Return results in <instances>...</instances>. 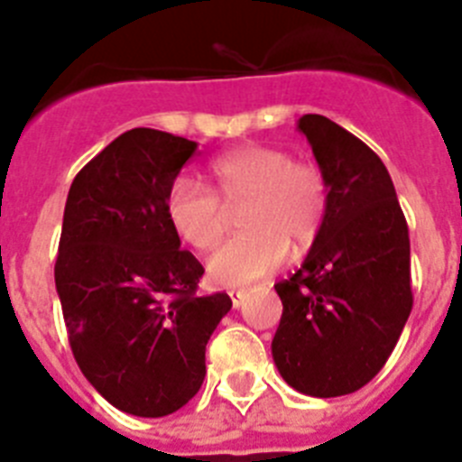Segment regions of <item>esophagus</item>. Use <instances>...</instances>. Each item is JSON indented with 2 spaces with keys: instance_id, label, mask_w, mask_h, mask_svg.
<instances>
[{
  "instance_id": "obj_1",
  "label": "esophagus",
  "mask_w": 462,
  "mask_h": 462,
  "mask_svg": "<svg viewBox=\"0 0 462 462\" xmlns=\"http://www.w3.org/2000/svg\"><path fill=\"white\" fill-rule=\"evenodd\" d=\"M228 296H231V303H234V308L240 310L245 305V298H247V293H245V291H228Z\"/></svg>"
}]
</instances>
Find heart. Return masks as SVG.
Listing matches in <instances>:
<instances>
[{
  "mask_svg": "<svg viewBox=\"0 0 462 462\" xmlns=\"http://www.w3.org/2000/svg\"><path fill=\"white\" fill-rule=\"evenodd\" d=\"M225 206L247 201L240 226L247 234L212 252L206 271L217 287H250L287 261L289 245L300 252L314 243L326 217L321 171L271 145H243L208 164ZM219 198V199H220ZM194 178H175L166 194V217L196 250H210L224 236V207Z\"/></svg>",
  "mask_w": 462,
  "mask_h": 462,
  "instance_id": "obj_1",
  "label": "heart"
}]
</instances>
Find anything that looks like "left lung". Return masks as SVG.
Here are the masks:
<instances>
[{
  "mask_svg": "<svg viewBox=\"0 0 462 462\" xmlns=\"http://www.w3.org/2000/svg\"><path fill=\"white\" fill-rule=\"evenodd\" d=\"M328 189L303 266L277 282L282 319L273 361L298 393L336 398L383 368L411 312L410 231L373 150L324 116H303Z\"/></svg>",
  "mask_w": 462,
  "mask_h": 462,
  "instance_id": "8db88e82",
  "label": "left lung"
}]
</instances>
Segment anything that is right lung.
Returning <instances> with one entry per match:
<instances>
[{"instance_id":"add662e5","label":"right lung","mask_w":462,"mask_h":462,"mask_svg":"<svg viewBox=\"0 0 462 462\" xmlns=\"http://www.w3.org/2000/svg\"><path fill=\"white\" fill-rule=\"evenodd\" d=\"M196 143L138 126L71 182L55 287L79 368L110 405L157 419L187 405L206 377V345L226 293L199 296L203 266L180 250L166 194Z\"/></svg>"}]
</instances>
